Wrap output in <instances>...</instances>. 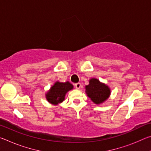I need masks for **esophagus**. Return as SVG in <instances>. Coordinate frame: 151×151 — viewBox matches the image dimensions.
<instances>
[{"instance_id":"34e87169","label":"esophagus","mask_w":151,"mask_h":151,"mask_svg":"<svg viewBox=\"0 0 151 151\" xmlns=\"http://www.w3.org/2000/svg\"><path fill=\"white\" fill-rule=\"evenodd\" d=\"M75 86L76 89H80L81 87V84L80 83H76V84H75Z\"/></svg>"}]
</instances>
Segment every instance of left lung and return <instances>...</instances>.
<instances>
[{
    "label": "left lung",
    "instance_id": "left-lung-1",
    "mask_svg": "<svg viewBox=\"0 0 151 151\" xmlns=\"http://www.w3.org/2000/svg\"><path fill=\"white\" fill-rule=\"evenodd\" d=\"M88 82L85 86V93L94 104H101L109 98L111 91L108 85L96 78L89 79Z\"/></svg>",
    "mask_w": 151,
    "mask_h": 151
}]
</instances>
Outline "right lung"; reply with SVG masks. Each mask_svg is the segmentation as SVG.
<instances>
[{"label":"right lung","instance_id":"right-lung-1","mask_svg":"<svg viewBox=\"0 0 151 151\" xmlns=\"http://www.w3.org/2000/svg\"><path fill=\"white\" fill-rule=\"evenodd\" d=\"M73 88V85L68 81L65 83L56 81L45 94L46 99L52 105H58L65 101L66 94Z\"/></svg>","mask_w":151,"mask_h":151}]
</instances>
